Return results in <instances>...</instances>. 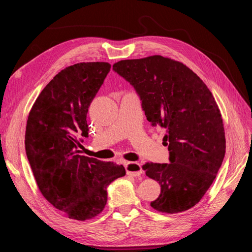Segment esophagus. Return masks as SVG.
<instances>
[{
	"instance_id": "34e87169",
	"label": "esophagus",
	"mask_w": 252,
	"mask_h": 252,
	"mask_svg": "<svg viewBox=\"0 0 252 252\" xmlns=\"http://www.w3.org/2000/svg\"><path fill=\"white\" fill-rule=\"evenodd\" d=\"M125 168L128 175H131V177H139L142 174V166L136 163V162H125Z\"/></svg>"
}]
</instances>
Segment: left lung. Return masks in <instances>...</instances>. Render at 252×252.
Listing matches in <instances>:
<instances>
[{
	"instance_id": "left-lung-1",
	"label": "left lung",
	"mask_w": 252,
	"mask_h": 252,
	"mask_svg": "<svg viewBox=\"0 0 252 252\" xmlns=\"http://www.w3.org/2000/svg\"><path fill=\"white\" fill-rule=\"evenodd\" d=\"M112 68L134 87L151 125L166 131L170 163L143 165L147 177L161 185L150 206L170 215L192 208L225 157L224 124L215 97L190 68L169 58L123 60Z\"/></svg>"
}]
</instances>
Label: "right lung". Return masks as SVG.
<instances>
[{
    "label": "right lung",
    "instance_id": "right-lung-1",
    "mask_svg": "<svg viewBox=\"0 0 252 252\" xmlns=\"http://www.w3.org/2000/svg\"><path fill=\"white\" fill-rule=\"evenodd\" d=\"M110 67L106 62L66 67L42 90L28 116L25 149L36 185L69 219L100 215L107 203V186L126 174L123 165L77 155L88 136L90 103Z\"/></svg>",
    "mask_w": 252,
    "mask_h": 252
}]
</instances>
